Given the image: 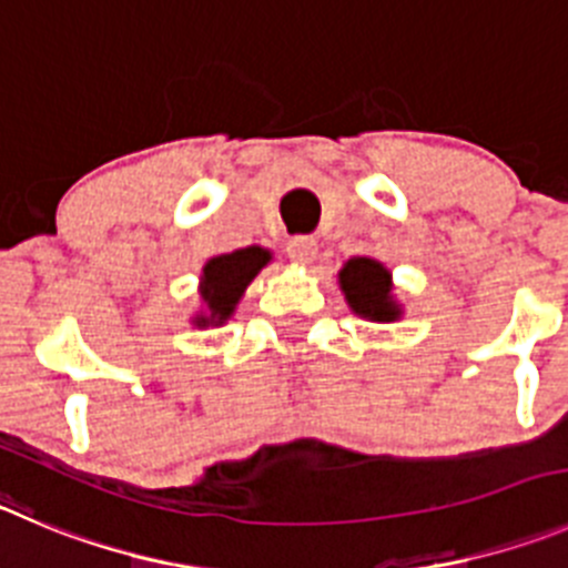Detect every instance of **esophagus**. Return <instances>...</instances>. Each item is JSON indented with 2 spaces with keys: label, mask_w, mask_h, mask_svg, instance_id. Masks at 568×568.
I'll return each instance as SVG.
<instances>
[{
  "label": "esophagus",
  "mask_w": 568,
  "mask_h": 568,
  "mask_svg": "<svg viewBox=\"0 0 568 568\" xmlns=\"http://www.w3.org/2000/svg\"><path fill=\"white\" fill-rule=\"evenodd\" d=\"M285 252H288V257L300 260V263H308V260L316 257V241L311 235H294L285 243Z\"/></svg>",
  "instance_id": "obj_1"
}]
</instances>
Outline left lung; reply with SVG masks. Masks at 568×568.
Listing matches in <instances>:
<instances>
[{
    "mask_svg": "<svg viewBox=\"0 0 568 568\" xmlns=\"http://www.w3.org/2000/svg\"><path fill=\"white\" fill-rule=\"evenodd\" d=\"M338 283L356 314L369 316L373 322H392L400 314L389 296V272L375 260L353 257L338 274Z\"/></svg>",
    "mask_w": 568,
    "mask_h": 568,
    "instance_id": "1",
    "label": "left lung"
}]
</instances>
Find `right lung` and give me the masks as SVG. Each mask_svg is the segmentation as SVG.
<instances>
[{
	"mask_svg": "<svg viewBox=\"0 0 568 568\" xmlns=\"http://www.w3.org/2000/svg\"><path fill=\"white\" fill-rule=\"evenodd\" d=\"M268 257L272 254L260 246L237 248L232 254L212 257L204 266V277H201V296H204L210 314L195 322L199 325H221L224 320H230L243 288L252 283L260 268L266 266Z\"/></svg>",
	"mask_w": 568,
	"mask_h": 568,
	"instance_id": "right-lung-1",
	"label": "right lung"
}]
</instances>
